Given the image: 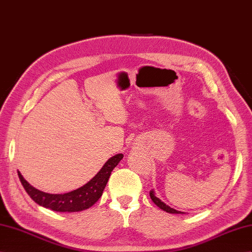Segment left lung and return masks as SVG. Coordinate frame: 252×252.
Wrapping results in <instances>:
<instances>
[{
  "label": "left lung",
  "mask_w": 252,
  "mask_h": 252,
  "mask_svg": "<svg viewBox=\"0 0 252 252\" xmlns=\"http://www.w3.org/2000/svg\"><path fill=\"white\" fill-rule=\"evenodd\" d=\"M149 196H151V198H152V200L154 201L155 205H156V206H158V207H159L160 209H162L163 211H165V212H167V213H172V214H185L183 212H181V211H177V210H175V209L171 208L169 206L165 205L164 202L161 201V199H159L158 197L155 195L154 191H151V192H149Z\"/></svg>",
  "instance_id": "1"
}]
</instances>
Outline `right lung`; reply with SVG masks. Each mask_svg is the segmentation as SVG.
<instances>
[{"label": "right lung", "instance_id": "right-lung-1", "mask_svg": "<svg viewBox=\"0 0 252 252\" xmlns=\"http://www.w3.org/2000/svg\"><path fill=\"white\" fill-rule=\"evenodd\" d=\"M123 157V154L113 156L89 182L79 189L64 194H49L41 192L31 186L19 171L18 176L26 193L39 206L56 211V212H79V211L89 209L100 198L107 182L109 180L111 172Z\"/></svg>", "mask_w": 252, "mask_h": 252}]
</instances>
